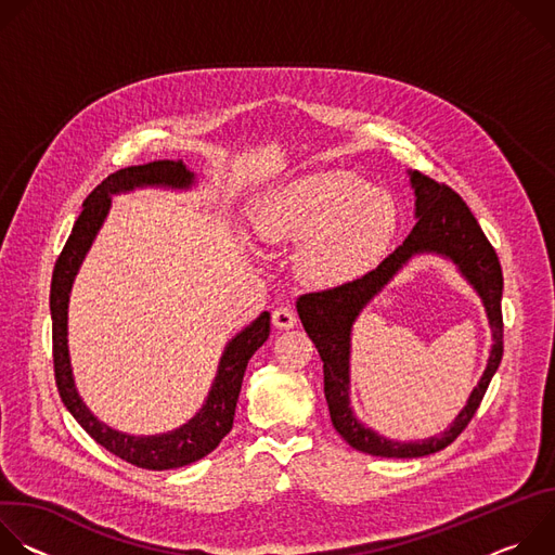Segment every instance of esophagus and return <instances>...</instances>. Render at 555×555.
<instances>
[{
    "label": "esophagus",
    "instance_id": "obj_1",
    "mask_svg": "<svg viewBox=\"0 0 555 555\" xmlns=\"http://www.w3.org/2000/svg\"><path fill=\"white\" fill-rule=\"evenodd\" d=\"M272 323L276 330H292L296 325V311L287 305H281L272 311Z\"/></svg>",
    "mask_w": 555,
    "mask_h": 555
}]
</instances>
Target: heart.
<instances>
[{
    "mask_svg": "<svg viewBox=\"0 0 555 555\" xmlns=\"http://www.w3.org/2000/svg\"><path fill=\"white\" fill-rule=\"evenodd\" d=\"M255 228L268 244H294L302 281L321 287L364 274L398 228V208L384 191L347 171L302 176L274 191L257 210Z\"/></svg>",
    "mask_w": 555,
    "mask_h": 555,
    "instance_id": "obj_1",
    "label": "heart"
}]
</instances>
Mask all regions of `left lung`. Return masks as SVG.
Here are the masks:
<instances>
[{
  "instance_id": "8db88e82",
  "label": "left lung",
  "mask_w": 555,
  "mask_h": 555,
  "mask_svg": "<svg viewBox=\"0 0 555 555\" xmlns=\"http://www.w3.org/2000/svg\"><path fill=\"white\" fill-rule=\"evenodd\" d=\"M415 189V217L411 234L400 248H395L375 270L364 276L343 283L332 289L309 292L296 300L300 323L315 345L323 360L325 398L334 428L343 439L366 454L386 459H415L448 448L472 422L481 406L483 395L503 358V272L496 250L488 242L479 221L474 219L467 204L446 184L409 171ZM435 251L450 258L460 271L480 292L493 327L495 345L482 382L475 387L468 404L441 436L424 442H392L370 429H364L348 406V356L350 354V327L359 311L375 293L397 273L415 254Z\"/></svg>"
}]
</instances>
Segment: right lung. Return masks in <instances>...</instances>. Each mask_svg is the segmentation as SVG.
Here are the masks:
<instances>
[{"label": "right lung", "instance_id": "1", "mask_svg": "<svg viewBox=\"0 0 555 555\" xmlns=\"http://www.w3.org/2000/svg\"><path fill=\"white\" fill-rule=\"evenodd\" d=\"M191 184L193 173L184 167L182 160H157L140 167H127L105 178L83 202V210L78 215L72 234L67 236V242L54 263L50 285L54 379L65 409L96 443H101L105 450L120 456L122 461L144 469H173L199 461L208 452H212L219 441L230 433L248 360L270 336V313L263 311L253 325H248L242 334H236L228 343L206 404L189 424L167 435L131 437L112 430L109 426L99 422L83 404V400L78 398L67 353V300L74 276L78 268H81L99 228L107 217L112 195L133 191L135 186L189 189Z\"/></svg>", "mask_w": 555, "mask_h": 555}]
</instances>
